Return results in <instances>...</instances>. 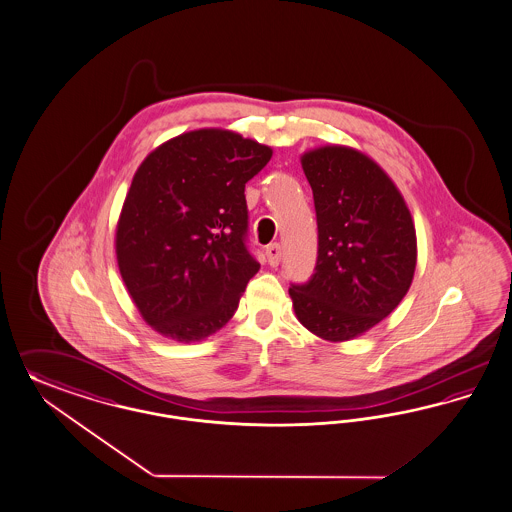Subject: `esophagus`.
<instances>
[{
	"mask_svg": "<svg viewBox=\"0 0 512 512\" xmlns=\"http://www.w3.org/2000/svg\"><path fill=\"white\" fill-rule=\"evenodd\" d=\"M266 259H268V265L278 266L282 261V246L280 244H270L266 247Z\"/></svg>",
	"mask_w": 512,
	"mask_h": 512,
	"instance_id": "esophagus-1",
	"label": "esophagus"
}]
</instances>
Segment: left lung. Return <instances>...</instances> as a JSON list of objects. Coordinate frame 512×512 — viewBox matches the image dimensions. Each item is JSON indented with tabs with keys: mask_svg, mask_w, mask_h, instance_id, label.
Listing matches in <instances>:
<instances>
[{
	"mask_svg": "<svg viewBox=\"0 0 512 512\" xmlns=\"http://www.w3.org/2000/svg\"><path fill=\"white\" fill-rule=\"evenodd\" d=\"M318 217V263L289 287L295 316L314 335L346 342L399 306L416 270V229L391 177L365 153L325 145L300 157Z\"/></svg>",
	"mask_w": 512,
	"mask_h": 512,
	"instance_id": "obj_1",
	"label": "left lung"
}]
</instances>
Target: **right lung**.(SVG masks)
<instances>
[{"label": "right lung", "instance_id": "obj_1", "mask_svg": "<svg viewBox=\"0 0 512 512\" xmlns=\"http://www.w3.org/2000/svg\"><path fill=\"white\" fill-rule=\"evenodd\" d=\"M272 149L232 130L164 141L136 170L115 251L141 318L177 342L227 325L261 265L247 251L246 183Z\"/></svg>", "mask_w": 512, "mask_h": 512}]
</instances>
